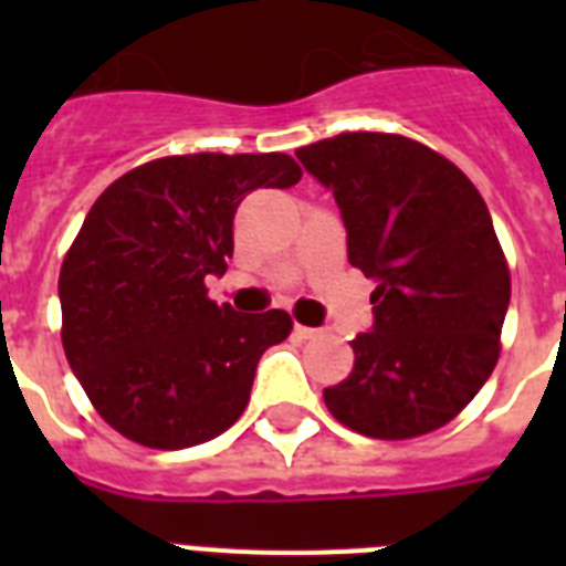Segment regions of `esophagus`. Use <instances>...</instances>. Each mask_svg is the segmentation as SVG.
<instances>
[{
	"instance_id": "esophagus-1",
	"label": "esophagus",
	"mask_w": 566,
	"mask_h": 566,
	"mask_svg": "<svg viewBox=\"0 0 566 566\" xmlns=\"http://www.w3.org/2000/svg\"><path fill=\"white\" fill-rule=\"evenodd\" d=\"M296 335L302 337V340H314V337H319L323 335V328H311V326H300V323H296Z\"/></svg>"
}]
</instances>
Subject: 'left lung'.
Listing matches in <instances>:
<instances>
[{
    "label": "left lung",
    "mask_w": 566,
    "mask_h": 566,
    "mask_svg": "<svg viewBox=\"0 0 566 566\" xmlns=\"http://www.w3.org/2000/svg\"><path fill=\"white\" fill-rule=\"evenodd\" d=\"M340 208L349 264L376 279L373 332L323 390L346 429L408 440L464 411L500 361L511 273L482 193L440 153L387 132L296 149Z\"/></svg>",
    "instance_id": "1"
}]
</instances>
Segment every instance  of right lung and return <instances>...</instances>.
Masks as SVG:
<instances>
[{"label":"right lung","mask_w":566,"mask_h":566,"mask_svg":"<svg viewBox=\"0 0 566 566\" xmlns=\"http://www.w3.org/2000/svg\"><path fill=\"white\" fill-rule=\"evenodd\" d=\"M302 179L291 155L193 153L146 161L102 190L66 249L61 344L102 420L149 449L217 438L247 411L261 355L287 311L208 300L226 273L234 211L255 188Z\"/></svg>","instance_id":"add662e5"}]
</instances>
